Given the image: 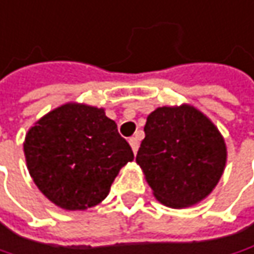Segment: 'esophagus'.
<instances>
[{
    "instance_id": "esophagus-1",
    "label": "esophagus",
    "mask_w": 254,
    "mask_h": 254,
    "mask_svg": "<svg viewBox=\"0 0 254 254\" xmlns=\"http://www.w3.org/2000/svg\"><path fill=\"white\" fill-rule=\"evenodd\" d=\"M129 144H130V147H132V151L136 154L138 147H139V139H138V136H132V138H129Z\"/></svg>"
}]
</instances>
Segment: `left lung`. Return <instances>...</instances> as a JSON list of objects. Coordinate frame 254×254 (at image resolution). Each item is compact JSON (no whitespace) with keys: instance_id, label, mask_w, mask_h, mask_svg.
Returning <instances> with one entry per match:
<instances>
[{"instance_id":"obj_1","label":"left lung","mask_w":254,"mask_h":254,"mask_svg":"<svg viewBox=\"0 0 254 254\" xmlns=\"http://www.w3.org/2000/svg\"><path fill=\"white\" fill-rule=\"evenodd\" d=\"M144 132L136 163L161 203L185 208L211 193L224 172L227 150L206 116L186 104L158 107Z\"/></svg>"}]
</instances>
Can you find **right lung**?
Masks as SVG:
<instances>
[{"label": "right lung", "mask_w": 254, "mask_h": 254, "mask_svg": "<svg viewBox=\"0 0 254 254\" xmlns=\"http://www.w3.org/2000/svg\"><path fill=\"white\" fill-rule=\"evenodd\" d=\"M29 173L40 192L64 209L100 203L133 152L103 109L65 104L26 135Z\"/></svg>", "instance_id": "1"}]
</instances>
